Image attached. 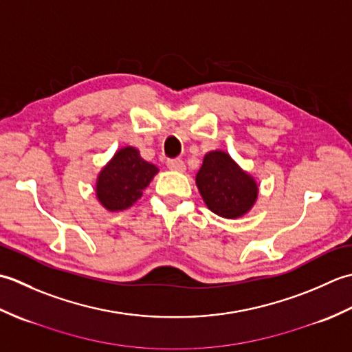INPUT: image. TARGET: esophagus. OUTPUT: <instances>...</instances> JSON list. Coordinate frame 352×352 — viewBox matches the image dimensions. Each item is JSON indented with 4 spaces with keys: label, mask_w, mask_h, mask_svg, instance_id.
<instances>
[{
    "label": "esophagus",
    "mask_w": 352,
    "mask_h": 352,
    "mask_svg": "<svg viewBox=\"0 0 352 352\" xmlns=\"http://www.w3.org/2000/svg\"><path fill=\"white\" fill-rule=\"evenodd\" d=\"M166 166L170 170H175V172H184L186 170V164L180 159H170V160H168L166 162Z\"/></svg>",
    "instance_id": "1"
}]
</instances>
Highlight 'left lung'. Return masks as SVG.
<instances>
[{
  "label": "left lung",
  "instance_id": "obj_1",
  "mask_svg": "<svg viewBox=\"0 0 352 352\" xmlns=\"http://www.w3.org/2000/svg\"><path fill=\"white\" fill-rule=\"evenodd\" d=\"M208 210L226 219L248 214L258 198V184L222 149L208 151L195 177Z\"/></svg>",
  "mask_w": 352,
  "mask_h": 352
}]
</instances>
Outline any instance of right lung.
Returning <instances> with one entry per match:
<instances>
[{
    "label": "right lung",
    "mask_w": 352,
    "mask_h": 352,
    "mask_svg": "<svg viewBox=\"0 0 352 352\" xmlns=\"http://www.w3.org/2000/svg\"><path fill=\"white\" fill-rule=\"evenodd\" d=\"M157 174L159 168L142 159L138 148L122 146L96 177L95 197L107 212L126 210L138 203Z\"/></svg>",
    "instance_id": "1"
}]
</instances>
